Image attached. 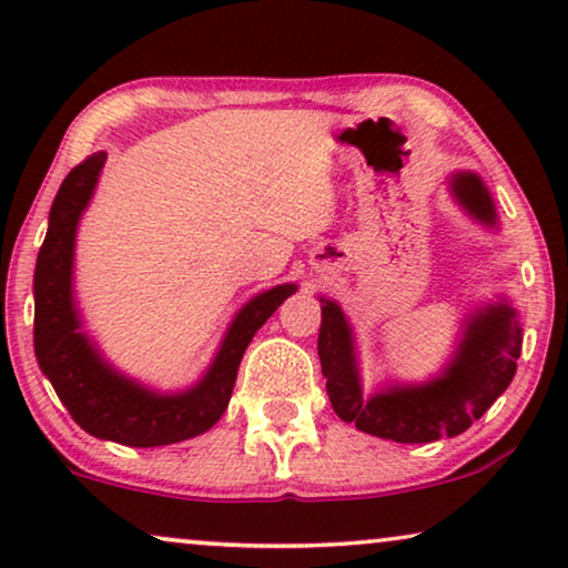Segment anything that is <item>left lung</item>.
Instances as JSON below:
<instances>
[{
  "label": "left lung",
  "mask_w": 568,
  "mask_h": 568,
  "mask_svg": "<svg viewBox=\"0 0 568 568\" xmlns=\"http://www.w3.org/2000/svg\"><path fill=\"white\" fill-rule=\"evenodd\" d=\"M449 191L473 220L496 230V206L480 175L460 170L449 175ZM321 313L317 356L336 416L356 424L364 434L403 445L463 434L507 390L523 352L517 310L507 297H499V302L468 313L460 344L437 377L418 385L393 383L364 395L354 333L344 310L338 302L321 297Z\"/></svg>",
  "instance_id": "1"
}]
</instances>
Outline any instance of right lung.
<instances>
[{"instance_id": "add662e5", "label": "right lung", "mask_w": 568, "mask_h": 568, "mask_svg": "<svg viewBox=\"0 0 568 568\" xmlns=\"http://www.w3.org/2000/svg\"><path fill=\"white\" fill-rule=\"evenodd\" d=\"M105 152L90 154L64 178L51 204L49 232L38 251L33 344L38 367L84 432L129 447H162L199 437L220 422L235 387L237 367L255 331L276 313L297 284H278L240 307L204 377L189 390L158 393L105 362L74 302V240L95 193Z\"/></svg>"}]
</instances>
